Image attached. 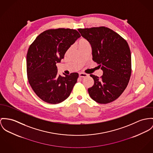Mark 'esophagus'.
Listing matches in <instances>:
<instances>
[{"label":"esophagus","instance_id":"esophagus-1","mask_svg":"<svg viewBox=\"0 0 153 153\" xmlns=\"http://www.w3.org/2000/svg\"><path fill=\"white\" fill-rule=\"evenodd\" d=\"M87 76H88V74H87L82 73H79V77H80V78H84V77H87Z\"/></svg>","mask_w":153,"mask_h":153}]
</instances>
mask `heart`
<instances>
[{
  "instance_id": "b5f03b06",
  "label": "heart",
  "mask_w": 153,
  "mask_h": 153,
  "mask_svg": "<svg viewBox=\"0 0 153 153\" xmlns=\"http://www.w3.org/2000/svg\"><path fill=\"white\" fill-rule=\"evenodd\" d=\"M90 45V43L85 38H81L79 41H78V47L79 48H80L82 47H84L85 45Z\"/></svg>"
}]
</instances>
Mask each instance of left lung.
I'll return each instance as SVG.
<instances>
[{"instance_id": "left-lung-1", "label": "left lung", "mask_w": 153, "mask_h": 153, "mask_svg": "<svg viewBox=\"0 0 153 153\" xmlns=\"http://www.w3.org/2000/svg\"><path fill=\"white\" fill-rule=\"evenodd\" d=\"M78 31L90 43L93 60L103 71L100 77L90 74L94 84L88 89V94L99 104L110 103L123 93L129 82L131 62L129 45L118 33L104 26Z\"/></svg>"}]
</instances>
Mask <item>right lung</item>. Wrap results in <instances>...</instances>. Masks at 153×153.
Listing matches in <instances>:
<instances>
[{
    "mask_svg": "<svg viewBox=\"0 0 153 153\" xmlns=\"http://www.w3.org/2000/svg\"><path fill=\"white\" fill-rule=\"evenodd\" d=\"M80 36L74 29H49L41 33L30 45L27 54V79L42 101L56 104L69 97L79 74L59 75L56 64Z\"/></svg>",
    "mask_w": 153,
    "mask_h": 153,
    "instance_id": "right-lung-1",
    "label": "right lung"
}]
</instances>
